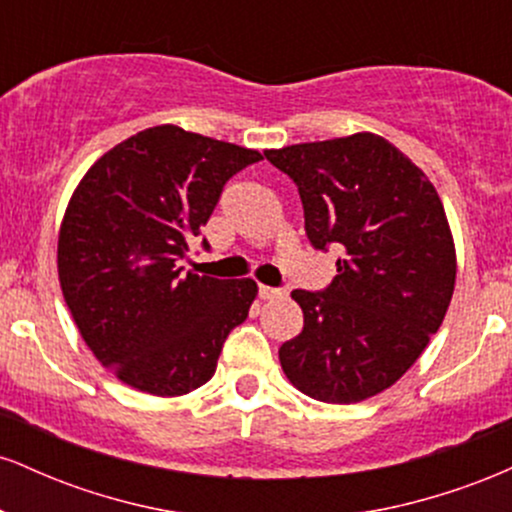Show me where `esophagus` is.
Masks as SVG:
<instances>
[{"mask_svg":"<svg viewBox=\"0 0 512 512\" xmlns=\"http://www.w3.org/2000/svg\"><path fill=\"white\" fill-rule=\"evenodd\" d=\"M284 291L281 289H272V286H260V298L262 301H272V298H281Z\"/></svg>","mask_w":512,"mask_h":512,"instance_id":"esophagus-1","label":"esophagus"}]
</instances>
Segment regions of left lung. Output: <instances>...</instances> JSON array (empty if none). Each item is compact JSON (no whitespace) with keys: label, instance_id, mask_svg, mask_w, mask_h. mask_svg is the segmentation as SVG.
Segmentation results:
<instances>
[{"label":"left lung","instance_id":"8db88e82","mask_svg":"<svg viewBox=\"0 0 512 512\" xmlns=\"http://www.w3.org/2000/svg\"><path fill=\"white\" fill-rule=\"evenodd\" d=\"M298 185L317 250H344L325 291L296 289L303 332L281 344L303 395L354 404L395 385L443 325L455 291V243L436 187L370 132L264 151Z\"/></svg>","mask_w":512,"mask_h":512}]
</instances>
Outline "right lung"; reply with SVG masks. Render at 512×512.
<instances>
[{"label":"right lung","mask_w":512,"mask_h":512,"mask_svg":"<svg viewBox=\"0 0 512 512\" xmlns=\"http://www.w3.org/2000/svg\"><path fill=\"white\" fill-rule=\"evenodd\" d=\"M260 158L158 125L113 146L76 185L57 240L60 286L86 346L125 385L178 397L214 375L257 284L180 274L178 262L228 178Z\"/></svg>","instance_id":"1"}]
</instances>
